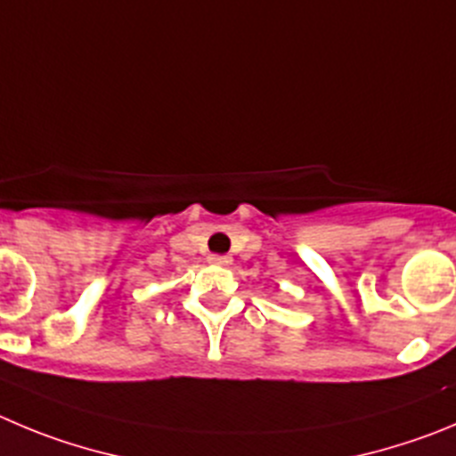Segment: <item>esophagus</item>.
<instances>
[{
    "label": "esophagus",
    "mask_w": 456,
    "mask_h": 456,
    "mask_svg": "<svg viewBox=\"0 0 456 456\" xmlns=\"http://www.w3.org/2000/svg\"><path fill=\"white\" fill-rule=\"evenodd\" d=\"M208 261L214 263V265H229L232 263V256H220V254H211Z\"/></svg>",
    "instance_id": "obj_1"
}]
</instances>
